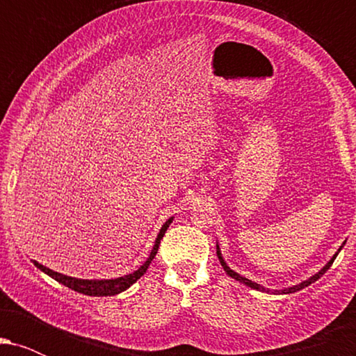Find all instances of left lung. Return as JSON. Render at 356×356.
Returning a JSON list of instances; mask_svg holds the SVG:
<instances>
[{
    "mask_svg": "<svg viewBox=\"0 0 356 356\" xmlns=\"http://www.w3.org/2000/svg\"><path fill=\"white\" fill-rule=\"evenodd\" d=\"M340 249H341V248H340ZM337 256H338V252H337V254H334V256L332 257V261H330V263L326 264V266L323 268L320 273H316V275L309 277L308 281H303V283H300V284L293 286V288H288V289H281V291H275V293H284V295H286V293H295V291H300V289H303V288H306V286H309V284H312V283H314V281H316V280H320V277H321L323 275H325L326 271H328L330 266H332V264H333L334 257H337ZM218 257H219L220 264H222L224 271H226L227 275H229L231 277H234V280H238L239 283H243V284L249 286V288H254V289H257V291H266V288H264V286H261V284H257V283H252V281H251V280H248V277H243V276H241V275H238V273H234V271H232V269H231L229 266H227L226 263H224L222 256H220V252H219V246H218Z\"/></svg>",
    "mask_w": 356,
    "mask_h": 356,
    "instance_id": "left-lung-1",
    "label": "left lung"
}]
</instances>
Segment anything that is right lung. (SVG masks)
Masks as SVG:
<instances>
[{"instance_id": "add662e5", "label": "right lung", "mask_w": 356, "mask_h": 356, "mask_svg": "<svg viewBox=\"0 0 356 356\" xmlns=\"http://www.w3.org/2000/svg\"><path fill=\"white\" fill-rule=\"evenodd\" d=\"M172 222V218H170L167 222L162 226L161 232H159L157 239H155V244H154V249L152 252H150L149 259L145 261L144 264H142L140 268L137 269V271L130 273V275L127 276H122V277H117V280H76V277H70V276H65V275H60V273H55L51 271V269L44 268L43 264L36 263V261H33L35 266L38 269H42L43 273H47L48 276H51L53 280H56L58 283L65 284L67 288L73 289V291L76 293H81V295H88V296H112V295H118V293L125 291L127 288H130L136 281L144 273L149 269L150 263H152V259L155 257V254H157V249H159V244H161V239L164 238L167 227H169V224Z\"/></svg>"}]
</instances>
